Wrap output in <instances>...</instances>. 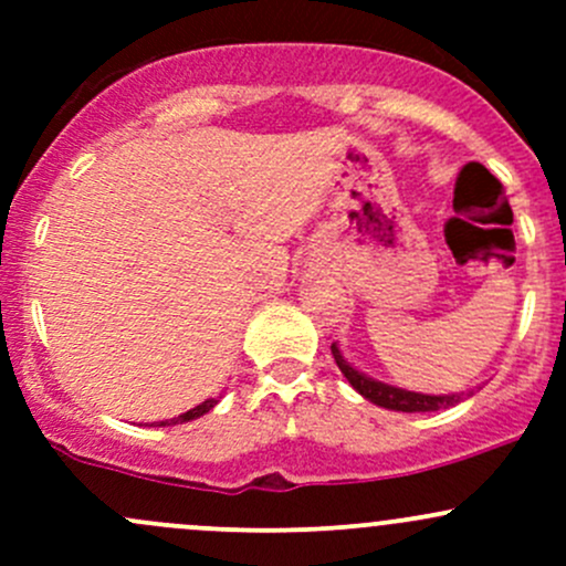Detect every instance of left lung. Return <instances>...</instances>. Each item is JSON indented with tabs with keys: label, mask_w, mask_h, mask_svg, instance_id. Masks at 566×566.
I'll return each instance as SVG.
<instances>
[{
	"label": "left lung",
	"mask_w": 566,
	"mask_h": 566,
	"mask_svg": "<svg viewBox=\"0 0 566 566\" xmlns=\"http://www.w3.org/2000/svg\"><path fill=\"white\" fill-rule=\"evenodd\" d=\"M331 353H334L336 367L342 369V375L347 378V384L353 386L364 399H369L373 405L386 410H399V413H430V410H443L458 405L465 394H421V391H408L399 389V386L384 384V380H375L369 375L358 373L350 361L345 358V353L339 350V345H331Z\"/></svg>",
	"instance_id": "1"
}]
</instances>
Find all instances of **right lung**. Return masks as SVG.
Wrapping results in <instances>:
<instances>
[{
	"instance_id": "add662e5",
	"label": "right lung",
	"mask_w": 566,
	"mask_h": 566,
	"mask_svg": "<svg viewBox=\"0 0 566 566\" xmlns=\"http://www.w3.org/2000/svg\"><path fill=\"white\" fill-rule=\"evenodd\" d=\"M216 405H219V399H205V402H199L197 408L186 410V413H180V416H177V419L161 421V424H158V427H169V424H182V421H193V419H199V416L208 413V410H213Z\"/></svg>"
}]
</instances>
